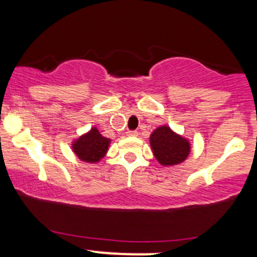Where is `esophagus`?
Masks as SVG:
<instances>
[{
  "mask_svg": "<svg viewBox=\"0 0 257 257\" xmlns=\"http://www.w3.org/2000/svg\"><path fill=\"white\" fill-rule=\"evenodd\" d=\"M126 135H128V137H138V132L137 131H128L126 132Z\"/></svg>",
  "mask_w": 257,
  "mask_h": 257,
  "instance_id": "1",
  "label": "esophagus"
}]
</instances>
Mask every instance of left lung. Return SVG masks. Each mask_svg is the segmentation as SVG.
Listing matches in <instances>:
<instances>
[{
    "instance_id": "1",
    "label": "left lung",
    "mask_w": 257,
    "mask_h": 257,
    "mask_svg": "<svg viewBox=\"0 0 257 257\" xmlns=\"http://www.w3.org/2000/svg\"><path fill=\"white\" fill-rule=\"evenodd\" d=\"M153 155L163 167H172L182 163L191 152V144L187 139L176 134L169 126H158L150 137Z\"/></svg>"
}]
</instances>
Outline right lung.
Returning <instances> with one entry per match:
<instances>
[{
  "instance_id": "add662e5",
  "label": "right lung",
  "mask_w": 257,
  "mask_h": 257,
  "mask_svg": "<svg viewBox=\"0 0 257 257\" xmlns=\"http://www.w3.org/2000/svg\"><path fill=\"white\" fill-rule=\"evenodd\" d=\"M110 139L102 137L95 126L72 143V151L85 163H98L107 152Z\"/></svg>"
}]
</instances>
